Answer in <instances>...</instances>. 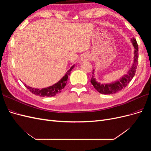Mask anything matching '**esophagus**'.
Instances as JSON below:
<instances>
[{
    "instance_id": "obj_1",
    "label": "esophagus",
    "mask_w": 151,
    "mask_h": 151,
    "mask_svg": "<svg viewBox=\"0 0 151 151\" xmlns=\"http://www.w3.org/2000/svg\"><path fill=\"white\" fill-rule=\"evenodd\" d=\"M91 58V55L89 53H84L81 57V61H88Z\"/></svg>"
}]
</instances>
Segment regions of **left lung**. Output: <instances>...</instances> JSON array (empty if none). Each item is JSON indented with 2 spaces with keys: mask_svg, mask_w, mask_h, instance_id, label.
<instances>
[{
  "mask_svg": "<svg viewBox=\"0 0 151 151\" xmlns=\"http://www.w3.org/2000/svg\"><path fill=\"white\" fill-rule=\"evenodd\" d=\"M132 45L135 48L134 50V63L132 64L129 71L127 72V74L124 75L122 78L113 83L109 84H101L96 81L94 77V69H93V77L91 79V83L94 86V88L96 89L99 93L103 94H115L118 91L124 89L125 87L130 83L132 78L134 77L137 67L139 62V47L136 40L133 38L131 39Z\"/></svg>",
  "mask_w": 151,
  "mask_h": 151,
  "instance_id": "left-lung-1",
  "label": "left lung"
}]
</instances>
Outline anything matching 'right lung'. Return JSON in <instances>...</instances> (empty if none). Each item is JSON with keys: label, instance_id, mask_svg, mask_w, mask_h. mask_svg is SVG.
<instances>
[{"label": "right lung", "instance_id": "obj_1", "mask_svg": "<svg viewBox=\"0 0 151 151\" xmlns=\"http://www.w3.org/2000/svg\"><path fill=\"white\" fill-rule=\"evenodd\" d=\"M74 66L75 65H73L70 67V69L66 72L65 75L63 76L62 78L58 82V83L53 84V86H49L48 88H45L42 89H40L31 88V87L28 86L26 84H24V86L27 89H29V91L31 93L36 96H42V97L54 96H55L56 94L60 93L61 92L62 89L64 88V87L66 86V84L67 83L68 76L70 74L71 70L74 68Z\"/></svg>", "mask_w": 151, "mask_h": 151}]
</instances>
